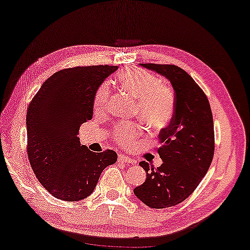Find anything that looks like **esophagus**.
<instances>
[{"instance_id": "esophagus-1", "label": "esophagus", "mask_w": 250, "mask_h": 250, "mask_svg": "<svg viewBox=\"0 0 250 250\" xmlns=\"http://www.w3.org/2000/svg\"><path fill=\"white\" fill-rule=\"evenodd\" d=\"M118 162L120 163H127V164H132L133 161L129 159V157H126L125 155H118Z\"/></svg>"}]
</instances>
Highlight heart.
Returning <instances> with one entry per match:
<instances>
[{
	"label": "heart",
	"instance_id": "obj_1",
	"mask_svg": "<svg viewBox=\"0 0 250 250\" xmlns=\"http://www.w3.org/2000/svg\"><path fill=\"white\" fill-rule=\"evenodd\" d=\"M122 89L136 99L135 114L152 128H162L171 122L175 110L173 90L162 83L159 77L144 69L130 67L117 77ZM110 90L107 83L98 88L94 98L96 112H103L109 103ZM118 143L133 144L141 135V128L135 124H120L115 129Z\"/></svg>",
	"mask_w": 250,
	"mask_h": 250
}]
</instances>
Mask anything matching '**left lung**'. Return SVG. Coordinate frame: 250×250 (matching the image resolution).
<instances>
[{
    "mask_svg": "<svg viewBox=\"0 0 250 250\" xmlns=\"http://www.w3.org/2000/svg\"><path fill=\"white\" fill-rule=\"evenodd\" d=\"M141 64L170 80L175 95L173 117L159 134L163 163L154 168L142 161L146 180L134 189L149 208L163 209L186 200L208 172L214 152L213 118L206 94L187 71L174 64Z\"/></svg>",
    "mask_w": 250,
    "mask_h": 250,
    "instance_id": "8db88e82",
    "label": "left lung"
}]
</instances>
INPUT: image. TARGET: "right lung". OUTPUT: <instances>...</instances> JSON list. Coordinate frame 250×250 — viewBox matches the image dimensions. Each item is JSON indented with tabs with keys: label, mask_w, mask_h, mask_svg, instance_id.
<instances>
[{
	"label": "right lung",
	"mask_w": 250,
	"mask_h": 250,
	"mask_svg": "<svg viewBox=\"0 0 250 250\" xmlns=\"http://www.w3.org/2000/svg\"><path fill=\"white\" fill-rule=\"evenodd\" d=\"M117 66L60 70L42 83L26 113L28 156L37 179L53 197L79 201L93 193L116 152L95 153L80 144V125L93 118L99 86Z\"/></svg>",
	"instance_id": "right-lung-1"
}]
</instances>
